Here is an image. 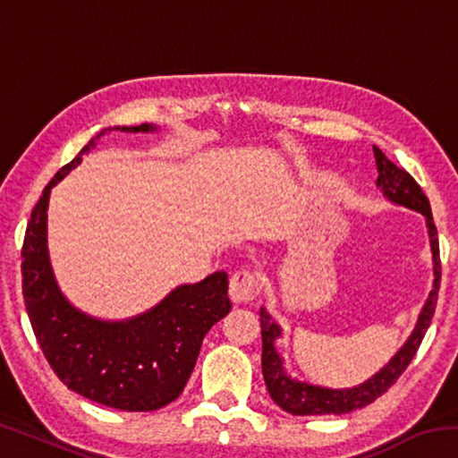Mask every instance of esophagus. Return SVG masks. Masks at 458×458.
I'll return each instance as SVG.
<instances>
[{"mask_svg":"<svg viewBox=\"0 0 458 458\" xmlns=\"http://www.w3.org/2000/svg\"><path fill=\"white\" fill-rule=\"evenodd\" d=\"M260 293L259 276L250 270H238L230 278V299L234 303H250Z\"/></svg>","mask_w":458,"mask_h":458,"instance_id":"1","label":"esophagus"}]
</instances>
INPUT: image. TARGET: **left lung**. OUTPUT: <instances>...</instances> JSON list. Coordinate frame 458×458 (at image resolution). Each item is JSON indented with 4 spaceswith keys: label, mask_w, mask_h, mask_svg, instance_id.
<instances>
[{
    "label": "left lung",
    "mask_w": 458,
    "mask_h": 458,
    "mask_svg": "<svg viewBox=\"0 0 458 458\" xmlns=\"http://www.w3.org/2000/svg\"><path fill=\"white\" fill-rule=\"evenodd\" d=\"M374 157L377 180L376 188L394 206H402L424 216L426 232H428V244L432 254V286L426 297L420 313L416 317L414 329L410 331L400 350L384 363L374 376L363 379L361 384L352 387H325L319 384H309L305 379H297L286 369L283 353L278 352V339H283V327L275 321V317L260 307V329H262V376L268 387L270 398L284 412L294 416H323V414H347L353 410L363 408L376 398L387 392L402 371L412 361L416 350L420 347L426 329L430 327L434 309H437L438 286H440V257H438V238L437 226L432 222L430 201L424 196L420 185L414 177L392 164L386 155L374 145Z\"/></svg>",
    "instance_id": "obj_1"
}]
</instances>
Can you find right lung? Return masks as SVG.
<instances>
[{
  "label": "right lung",
  "instance_id": "obj_1",
  "mask_svg": "<svg viewBox=\"0 0 458 458\" xmlns=\"http://www.w3.org/2000/svg\"><path fill=\"white\" fill-rule=\"evenodd\" d=\"M157 133L159 127H108L52 177L30 218L21 276L26 311L46 360L72 392L98 404L151 412L183 392L206 333L232 309L224 270L180 284L157 305L127 319H100L72 305L54 275L48 250V206L54 185L82 164L108 131Z\"/></svg>",
  "mask_w": 458,
  "mask_h": 458
}]
</instances>
